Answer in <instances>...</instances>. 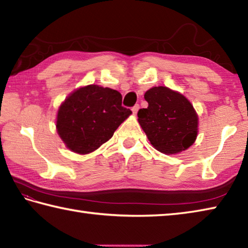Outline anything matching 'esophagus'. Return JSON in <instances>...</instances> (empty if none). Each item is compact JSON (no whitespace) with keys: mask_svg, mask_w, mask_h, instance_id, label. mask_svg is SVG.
<instances>
[{"mask_svg":"<svg viewBox=\"0 0 248 248\" xmlns=\"http://www.w3.org/2000/svg\"><path fill=\"white\" fill-rule=\"evenodd\" d=\"M139 109H140V105H139V104L134 105L133 108H132V111H133V114H134V115H137V113H138V111H139Z\"/></svg>","mask_w":248,"mask_h":248,"instance_id":"34e87169","label":"esophagus"}]
</instances>
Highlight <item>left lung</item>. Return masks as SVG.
I'll return each instance as SVG.
<instances>
[{"label":"left lung","instance_id":"obj_1","mask_svg":"<svg viewBox=\"0 0 248 248\" xmlns=\"http://www.w3.org/2000/svg\"><path fill=\"white\" fill-rule=\"evenodd\" d=\"M147 108L138 113L139 124L150 144L160 153L174 155L186 150L198 135V115L185 96L168 87L145 92Z\"/></svg>","mask_w":248,"mask_h":248}]
</instances>
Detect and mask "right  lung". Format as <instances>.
Listing matches in <instances>:
<instances>
[{
  "label": "right lung",
  "instance_id": "obj_1",
  "mask_svg": "<svg viewBox=\"0 0 248 248\" xmlns=\"http://www.w3.org/2000/svg\"><path fill=\"white\" fill-rule=\"evenodd\" d=\"M120 92L98 85L75 90L60 105L57 131L66 147L80 155L98 149L132 114Z\"/></svg>",
  "mask_w": 248,
  "mask_h": 248
}]
</instances>
